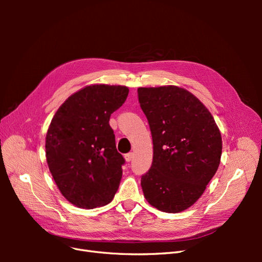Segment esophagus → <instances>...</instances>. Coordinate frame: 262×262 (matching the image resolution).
Segmentation results:
<instances>
[{
    "mask_svg": "<svg viewBox=\"0 0 262 262\" xmlns=\"http://www.w3.org/2000/svg\"><path fill=\"white\" fill-rule=\"evenodd\" d=\"M124 158H125L126 162H131L133 160V153H126L124 155Z\"/></svg>",
    "mask_w": 262,
    "mask_h": 262,
    "instance_id": "34e87169",
    "label": "esophagus"
}]
</instances>
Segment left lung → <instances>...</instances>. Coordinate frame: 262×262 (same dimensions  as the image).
Here are the masks:
<instances>
[{"label": "left lung", "instance_id": "obj_1", "mask_svg": "<svg viewBox=\"0 0 262 262\" xmlns=\"http://www.w3.org/2000/svg\"><path fill=\"white\" fill-rule=\"evenodd\" d=\"M140 106L153 139V162L141 177L147 202L167 213L185 211L215 175L222 138L212 115L177 86L140 87Z\"/></svg>", "mask_w": 262, "mask_h": 262}]
</instances>
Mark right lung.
<instances>
[{
    "instance_id": "obj_1",
    "label": "right lung",
    "mask_w": 262,
    "mask_h": 262,
    "mask_svg": "<svg viewBox=\"0 0 262 262\" xmlns=\"http://www.w3.org/2000/svg\"><path fill=\"white\" fill-rule=\"evenodd\" d=\"M125 86L91 85L70 96L53 116L46 157L63 196L82 209L114 199L122 177L123 156L116 147L110 116L128 97Z\"/></svg>"
}]
</instances>
